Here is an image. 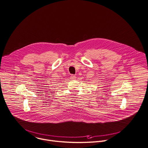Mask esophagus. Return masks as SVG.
<instances>
[{
  "label": "esophagus",
  "instance_id": "34e87169",
  "mask_svg": "<svg viewBox=\"0 0 148 148\" xmlns=\"http://www.w3.org/2000/svg\"><path fill=\"white\" fill-rule=\"evenodd\" d=\"M70 78H71V79H75L76 78V76H75V75H71L70 76Z\"/></svg>",
  "mask_w": 148,
  "mask_h": 148
}]
</instances>
